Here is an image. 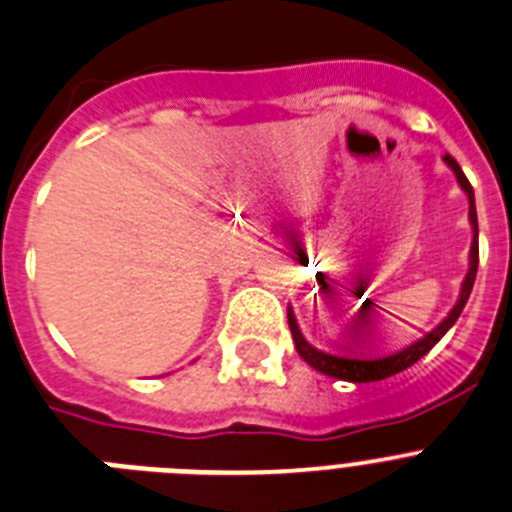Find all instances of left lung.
I'll return each instance as SVG.
<instances>
[{"instance_id":"left-lung-1","label":"left lung","mask_w":512,"mask_h":512,"mask_svg":"<svg viewBox=\"0 0 512 512\" xmlns=\"http://www.w3.org/2000/svg\"><path fill=\"white\" fill-rule=\"evenodd\" d=\"M443 164L449 166L451 171H454L456 182H459V187L464 189V194H467L469 200V225H472V248H469V269H467V277H464V282H461V289H459V300H456V305L451 307V312L446 315V318L441 320V323L436 325L433 330H428L423 338H418L415 343H410V346L400 348V351H395V354H387V356H377V359H351V356H336V354H325V351H320V348H315L312 343H307V338L302 336L300 325H297V318H295V310L292 307H287V323H289V330H292V338H295V348L297 354L302 356V359L307 361V364L312 366V369H318L320 374H328V377L333 379H343V382H379V379H387L392 377V374H400L402 369H408V366H413L415 361L423 359L428 351H431L433 346H436L438 341H441L446 333H449L451 325L459 320L461 310H464V305H467L469 295H472V287H474V279H477V266H479V228H477V207H474V189L472 184H469V179L464 176V171H461V166L456 164L454 156H443Z\"/></svg>"}]
</instances>
